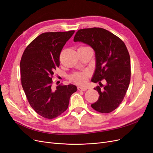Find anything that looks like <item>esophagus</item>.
I'll return each instance as SVG.
<instances>
[{
    "mask_svg": "<svg viewBox=\"0 0 153 153\" xmlns=\"http://www.w3.org/2000/svg\"><path fill=\"white\" fill-rule=\"evenodd\" d=\"M87 89L86 87H82V86H78V91H86Z\"/></svg>",
    "mask_w": 153,
    "mask_h": 153,
    "instance_id": "1",
    "label": "esophagus"
}]
</instances>
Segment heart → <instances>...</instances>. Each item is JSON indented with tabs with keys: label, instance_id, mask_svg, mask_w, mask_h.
<instances>
[{
	"label": "heart",
	"instance_id": "1",
	"mask_svg": "<svg viewBox=\"0 0 153 153\" xmlns=\"http://www.w3.org/2000/svg\"><path fill=\"white\" fill-rule=\"evenodd\" d=\"M88 75H89V74H88L87 71H85L75 72L70 75V76H69V79L76 84L84 85L87 83V81L88 79Z\"/></svg>",
	"mask_w": 153,
	"mask_h": 153
}]
</instances>
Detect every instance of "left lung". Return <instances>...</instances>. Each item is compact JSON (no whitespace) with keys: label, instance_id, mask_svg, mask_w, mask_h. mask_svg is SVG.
<instances>
[{"label":"left lung","instance_id":"obj_1","mask_svg":"<svg viewBox=\"0 0 153 153\" xmlns=\"http://www.w3.org/2000/svg\"><path fill=\"white\" fill-rule=\"evenodd\" d=\"M73 41L89 45L95 51L96 67L92 82H99L94 89L100 96L92 108L103 114L112 112L121 103L130 82V57L126 45L119 37L99 27L78 30ZM103 79L105 86L101 84Z\"/></svg>","mask_w":153,"mask_h":153}]
</instances>
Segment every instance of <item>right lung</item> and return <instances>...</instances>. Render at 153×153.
<instances>
[{
  "label": "right lung",
  "instance_id": "1",
  "mask_svg": "<svg viewBox=\"0 0 153 153\" xmlns=\"http://www.w3.org/2000/svg\"><path fill=\"white\" fill-rule=\"evenodd\" d=\"M75 30L45 32L27 46L20 61L21 83L31 107L46 119H53L66 111L76 85L53 87L54 71L66 41Z\"/></svg>",
  "mask_w": 153,
  "mask_h": 153
}]
</instances>
